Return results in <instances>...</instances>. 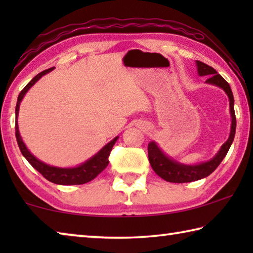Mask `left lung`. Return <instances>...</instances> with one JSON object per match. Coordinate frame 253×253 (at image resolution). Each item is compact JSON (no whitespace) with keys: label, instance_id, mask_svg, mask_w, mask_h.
I'll list each match as a JSON object with an SVG mask.
<instances>
[{"label":"left lung","instance_id":"8db88e82","mask_svg":"<svg viewBox=\"0 0 253 253\" xmlns=\"http://www.w3.org/2000/svg\"><path fill=\"white\" fill-rule=\"evenodd\" d=\"M196 66H198V72L200 76H210L207 80L208 84L217 85L223 89L230 100V114L232 118L231 123V131L230 136L226 142L222 145L220 151L214 156L212 160L208 162L201 163L199 165H184L172 158L165 155L162 152V149L157 146L155 142H151L148 144V160L151 163L152 169H154L158 176L162 177L165 181L170 183H187L198 181V179L204 178L213 173L220 163L223 161L226 154H228L231 144H232L235 135V128H237V121H235L234 114V98L232 90H231L230 84L217 74L216 70H214L212 67L208 66L207 63H203L196 60Z\"/></svg>","mask_w":253,"mask_h":253}]
</instances>
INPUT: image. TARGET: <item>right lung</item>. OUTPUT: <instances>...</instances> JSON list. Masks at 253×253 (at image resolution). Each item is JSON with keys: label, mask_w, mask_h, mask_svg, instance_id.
Instances as JSON below:
<instances>
[{"label": "right lung", "mask_w": 253, "mask_h": 253, "mask_svg": "<svg viewBox=\"0 0 253 253\" xmlns=\"http://www.w3.org/2000/svg\"><path fill=\"white\" fill-rule=\"evenodd\" d=\"M52 69L53 68H50V69H46L44 71L40 72V74H38L22 89V91L20 92V95L18 97V102H16V107H15L16 119H18V116H19L20 104L21 101H22L25 93H27L29 89L31 88L42 76L48 74V72H50ZM15 137H16V142H18L21 153H22V155L25 158H27V161L30 163V164H31L33 168L38 170V172L42 174V176L44 178H46L48 181L52 182L54 184H59V185H79V184H84V183L90 182L91 179L95 178L98 174H100L102 170L108 166V163H109L108 157L110 155V152L111 149H113L115 143H116L118 139V136L115 137L111 142L105 145V146L96 154V155H93L91 158H89L88 161H85L81 165L77 166V168L62 169V168H55V166L45 164V163L39 161L29 152V149L27 148V146H25V144L23 143V140L20 136L18 121L15 122Z\"/></svg>", "instance_id": "obj_1"}]
</instances>
